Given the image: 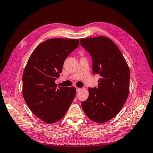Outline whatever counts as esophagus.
<instances>
[{
  "instance_id": "obj_1",
  "label": "esophagus",
  "mask_w": 153,
  "mask_h": 153,
  "mask_svg": "<svg viewBox=\"0 0 153 153\" xmlns=\"http://www.w3.org/2000/svg\"><path fill=\"white\" fill-rule=\"evenodd\" d=\"M81 88H78V87H76V91H77V92H79V91H81Z\"/></svg>"
}]
</instances>
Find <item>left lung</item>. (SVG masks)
<instances>
[{
  "label": "left lung",
  "mask_w": 153,
  "mask_h": 153,
  "mask_svg": "<svg viewBox=\"0 0 153 153\" xmlns=\"http://www.w3.org/2000/svg\"><path fill=\"white\" fill-rule=\"evenodd\" d=\"M80 44L90 54L93 73L99 74L98 87H89V97L82 102L88 118L97 123L109 121L118 114L128 99L130 72L121 51L109 38L81 39Z\"/></svg>",
  "instance_id": "1"
}]
</instances>
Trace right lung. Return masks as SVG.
I'll use <instances>...</instances> for the list:
<instances>
[{
  "label": "right lung",
  "instance_id": "obj_1",
  "mask_svg": "<svg viewBox=\"0 0 153 153\" xmlns=\"http://www.w3.org/2000/svg\"><path fill=\"white\" fill-rule=\"evenodd\" d=\"M79 45V39H47L35 48L25 67L23 96L31 112L45 123L60 120L73 102L76 88H56L54 82L60 76L65 60Z\"/></svg>",
  "mask_w": 153,
  "mask_h": 153
}]
</instances>
